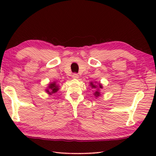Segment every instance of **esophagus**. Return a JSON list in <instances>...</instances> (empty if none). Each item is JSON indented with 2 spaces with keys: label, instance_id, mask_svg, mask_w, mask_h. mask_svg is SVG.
<instances>
[{
  "label": "esophagus",
  "instance_id": "34e87169",
  "mask_svg": "<svg viewBox=\"0 0 156 156\" xmlns=\"http://www.w3.org/2000/svg\"><path fill=\"white\" fill-rule=\"evenodd\" d=\"M72 78L74 79H78L79 78V76L77 74H74L72 75Z\"/></svg>",
  "mask_w": 156,
  "mask_h": 156
}]
</instances>
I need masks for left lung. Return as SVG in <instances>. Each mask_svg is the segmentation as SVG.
<instances>
[{"label": "left lung", "mask_w": 156, "mask_h": 156, "mask_svg": "<svg viewBox=\"0 0 156 156\" xmlns=\"http://www.w3.org/2000/svg\"><path fill=\"white\" fill-rule=\"evenodd\" d=\"M90 86L92 89H94V92L93 94L96 98H98V97H100V96H101V89L103 88L101 83H100V82H97V81L90 82Z\"/></svg>", "instance_id": "obj_1"}]
</instances>
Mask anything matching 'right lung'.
Listing matches in <instances>:
<instances>
[{
  "mask_svg": "<svg viewBox=\"0 0 156 156\" xmlns=\"http://www.w3.org/2000/svg\"><path fill=\"white\" fill-rule=\"evenodd\" d=\"M59 90V85L56 83L55 81H54L48 84L47 88L45 89V92H47L49 95H52L53 94L57 92Z\"/></svg>",
  "mask_w": 156,
  "mask_h": 156,
  "instance_id": "add662e5",
  "label": "right lung"
}]
</instances>
